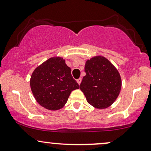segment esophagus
<instances>
[{
	"label": "esophagus",
	"instance_id": "obj_1",
	"mask_svg": "<svg viewBox=\"0 0 151 151\" xmlns=\"http://www.w3.org/2000/svg\"><path fill=\"white\" fill-rule=\"evenodd\" d=\"M77 81V83H79V84H80L81 82V78H79V79H78Z\"/></svg>",
	"mask_w": 151,
	"mask_h": 151
}]
</instances>
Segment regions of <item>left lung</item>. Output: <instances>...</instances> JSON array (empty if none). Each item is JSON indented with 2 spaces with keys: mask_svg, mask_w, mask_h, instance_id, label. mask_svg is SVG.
<instances>
[{
  "mask_svg": "<svg viewBox=\"0 0 151 151\" xmlns=\"http://www.w3.org/2000/svg\"><path fill=\"white\" fill-rule=\"evenodd\" d=\"M80 89L87 102L99 109H104L115 102L121 90V77L117 69L108 59L96 56L86 62Z\"/></svg>",
  "mask_w": 151,
  "mask_h": 151,
  "instance_id": "obj_1",
  "label": "left lung"
}]
</instances>
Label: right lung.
<instances>
[{
  "instance_id": "right-lung-1",
  "label": "right lung",
  "mask_w": 151,
  "mask_h": 151,
  "mask_svg": "<svg viewBox=\"0 0 151 151\" xmlns=\"http://www.w3.org/2000/svg\"><path fill=\"white\" fill-rule=\"evenodd\" d=\"M30 86L36 101L50 110L63 108L71 92L79 88L70 68L60 57L50 58L36 68L31 77Z\"/></svg>"
}]
</instances>
